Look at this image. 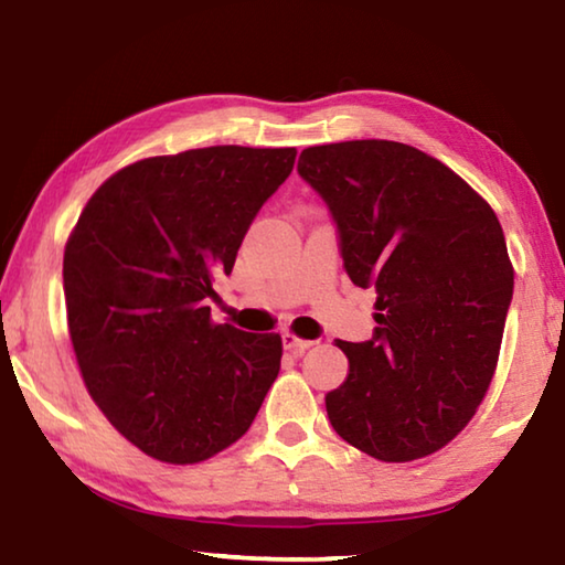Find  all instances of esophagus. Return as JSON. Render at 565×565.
<instances>
[{"label":"esophagus","instance_id":"34e87169","mask_svg":"<svg viewBox=\"0 0 565 565\" xmlns=\"http://www.w3.org/2000/svg\"><path fill=\"white\" fill-rule=\"evenodd\" d=\"M282 345L285 351H292V353H306L310 345H316L312 341H306V338H298L292 333H282Z\"/></svg>","mask_w":565,"mask_h":565}]
</instances>
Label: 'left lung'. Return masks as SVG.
<instances>
[{
	"label": "left lung",
	"mask_w": 565,
	"mask_h": 565,
	"mask_svg": "<svg viewBox=\"0 0 565 565\" xmlns=\"http://www.w3.org/2000/svg\"><path fill=\"white\" fill-rule=\"evenodd\" d=\"M323 199L343 270L376 290L369 341H338L349 376L326 394L338 437L381 462H412L452 441L498 366L513 265L498 216L445 163L396 141L300 153Z\"/></svg>",
	"instance_id": "left-lung-1"
}]
</instances>
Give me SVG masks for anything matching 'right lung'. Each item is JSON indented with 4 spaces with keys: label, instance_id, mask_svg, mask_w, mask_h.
I'll return each mask as SVG.
<instances>
[{
    "label": "right lung",
    "instance_id": "right-lung-1",
    "mask_svg": "<svg viewBox=\"0 0 565 565\" xmlns=\"http://www.w3.org/2000/svg\"><path fill=\"white\" fill-rule=\"evenodd\" d=\"M295 149L210 146L136 161L90 196L63 259L83 381L141 452L194 465L249 429L280 371L277 333L214 326V277Z\"/></svg>",
    "mask_w": 565,
    "mask_h": 565
}]
</instances>
